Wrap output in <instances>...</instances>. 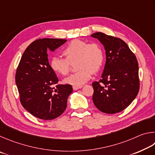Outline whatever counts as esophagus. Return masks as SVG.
<instances>
[{
  "label": "esophagus",
  "mask_w": 155,
  "mask_h": 155,
  "mask_svg": "<svg viewBox=\"0 0 155 155\" xmlns=\"http://www.w3.org/2000/svg\"><path fill=\"white\" fill-rule=\"evenodd\" d=\"M81 88H82V86H73V89L74 91H77Z\"/></svg>",
  "instance_id": "34e87169"
}]
</instances>
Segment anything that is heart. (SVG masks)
<instances>
[{"label": "heart", "mask_w": 155, "mask_h": 155, "mask_svg": "<svg viewBox=\"0 0 155 155\" xmlns=\"http://www.w3.org/2000/svg\"><path fill=\"white\" fill-rule=\"evenodd\" d=\"M65 58L54 56L50 67L58 74L65 76L69 73L70 62L76 61L75 68L78 69L64 80V82L73 86H82L90 80L92 73L99 72L104 64V53L98 43H91L81 39L71 41L63 50Z\"/></svg>", "instance_id": "b5f03b06"}]
</instances>
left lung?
<instances>
[{"mask_svg": "<svg viewBox=\"0 0 155 155\" xmlns=\"http://www.w3.org/2000/svg\"><path fill=\"white\" fill-rule=\"evenodd\" d=\"M91 37L104 45L106 54L102 78L93 83V103L104 113L120 112L131 104L140 90L137 58L127 43L119 38L100 32Z\"/></svg>", "mask_w": 155, "mask_h": 155, "instance_id": "1", "label": "left lung"}]
</instances>
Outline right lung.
I'll use <instances>...</instances> for the list:
<instances>
[{
  "label": "right lung",
  "instance_id": "obj_1",
  "mask_svg": "<svg viewBox=\"0 0 155 155\" xmlns=\"http://www.w3.org/2000/svg\"><path fill=\"white\" fill-rule=\"evenodd\" d=\"M67 41L62 39H39L31 43L21 56L15 73L21 104L35 117L52 120L67 107L73 92L70 84H58V78L48 62V50L54 51Z\"/></svg>",
  "mask_w": 155,
  "mask_h": 155
}]
</instances>
